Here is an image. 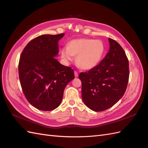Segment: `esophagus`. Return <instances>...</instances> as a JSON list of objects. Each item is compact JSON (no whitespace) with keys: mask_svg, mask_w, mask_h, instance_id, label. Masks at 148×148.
Here are the masks:
<instances>
[{"mask_svg":"<svg viewBox=\"0 0 148 148\" xmlns=\"http://www.w3.org/2000/svg\"><path fill=\"white\" fill-rule=\"evenodd\" d=\"M74 73H75V78H77V77H78V73L77 71H75Z\"/></svg>","mask_w":148,"mask_h":148,"instance_id":"obj_1","label":"esophagus"}]
</instances>
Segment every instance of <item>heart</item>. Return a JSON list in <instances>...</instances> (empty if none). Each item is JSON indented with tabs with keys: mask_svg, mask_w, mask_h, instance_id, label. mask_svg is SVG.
<instances>
[{
	"mask_svg": "<svg viewBox=\"0 0 148 148\" xmlns=\"http://www.w3.org/2000/svg\"><path fill=\"white\" fill-rule=\"evenodd\" d=\"M105 52L104 44L101 40L88 38L70 41L61 50V57L66 63L74 60L84 70H90L99 63Z\"/></svg>",
	"mask_w": 148,
	"mask_h": 148,
	"instance_id": "1",
	"label": "heart"
}]
</instances>
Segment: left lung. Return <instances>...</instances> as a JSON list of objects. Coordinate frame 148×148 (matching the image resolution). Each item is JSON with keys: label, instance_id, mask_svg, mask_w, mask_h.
Segmentation results:
<instances>
[{"label": "left lung", "instance_id": "8db88e82", "mask_svg": "<svg viewBox=\"0 0 148 148\" xmlns=\"http://www.w3.org/2000/svg\"><path fill=\"white\" fill-rule=\"evenodd\" d=\"M109 50L99 65L79 75L82 99L88 108L101 112L116 104L126 91L129 64L122 47L109 38Z\"/></svg>", "mask_w": 148, "mask_h": 148}]
</instances>
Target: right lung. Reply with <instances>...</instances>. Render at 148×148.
I'll return each mask as SVG.
<instances>
[{"instance_id": "add662e5", "label": "right lung", "mask_w": 148, "mask_h": 148, "mask_svg": "<svg viewBox=\"0 0 148 148\" xmlns=\"http://www.w3.org/2000/svg\"><path fill=\"white\" fill-rule=\"evenodd\" d=\"M43 34L34 38L22 52L18 65L21 86L26 99L35 108L52 110L61 104L64 89L75 78L69 66L56 59L59 40L64 36Z\"/></svg>"}]
</instances>
